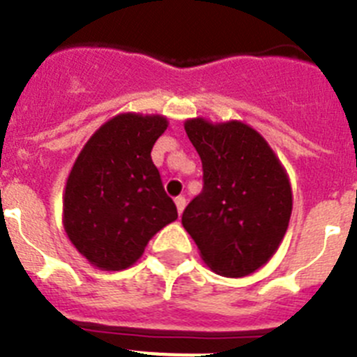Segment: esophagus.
Masks as SVG:
<instances>
[{
    "label": "esophagus",
    "instance_id": "obj_1",
    "mask_svg": "<svg viewBox=\"0 0 357 357\" xmlns=\"http://www.w3.org/2000/svg\"><path fill=\"white\" fill-rule=\"evenodd\" d=\"M175 206H176V211H178V214H182L184 213V207H185V198L182 197H176L175 198Z\"/></svg>",
    "mask_w": 357,
    "mask_h": 357
}]
</instances>
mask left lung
I'll return each mask as SVG.
<instances>
[{"instance_id":"8db88e82","label":"left lung","mask_w":357,"mask_h":357,"mask_svg":"<svg viewBox=\"0 0 357 357\" xmlns=\"http://www.w3.org/2000/svg\"><path fill=\"white\" fill-rule=\"evenodd\" d=\"M204 169V189L182 225L213 272L245 277L270 261L288 230L291 185L259 132L241 121L184 123Z\"/></svg>"}]
</instances>
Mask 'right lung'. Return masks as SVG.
Segmentation results:
<instances>
[{
  "label": "right lung",
  "mask_w": 357,
  "mask_h": 357,
  "mask_svg": "<svg viewBox=\"0 0 357 357\" xmlns=\"http://www.w3.org/2000/svg\"><path fill=\"white\" fill-rule=\"evenodd\" d=\"M168 119L118 114L82 148L66 182L64 229L91 264L107 272L132 266L162 227L176 220L151 148Z\"/></svg>",
  "instance_id": "obj_1"
}]
</instances>
